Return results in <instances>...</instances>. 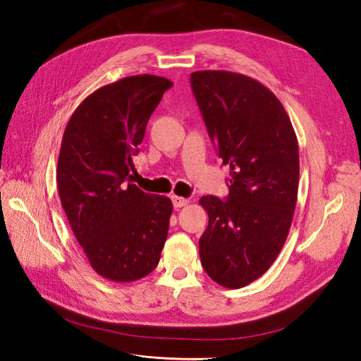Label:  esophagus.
<instances>
[{
    "instance_id": "34e87169",
    "label": "esophagus",
    "mask_w": 361,
    "mask_h": 361,
    "mask_svg": "<svg viewBox=\"0 0 361 361\" xmlns=\"http://www.w3.org/2000/svg\"><path fill=\"white\" fill-rule=\"evenodd\" d=\"M172 204H173V207H176V208H181V207H184V205H188V204H189V199H185V197H181V196H176V195H173V196H172Z\"/></svg>"
}]
</instances>
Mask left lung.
<instances>
[{"label": "left lung", "instance_id": "1", "mask_svg": "<svg viewBox=\"0 0 361 361\" xmlns=\"http://www.w3.org/2000/svg\"><path fill=\"white\" fill-rule=\"evenodd\" d=\"M190 85L219 157L231 166L226 201H199L209 219L199 256L217 284L241 288L271 268L287 239L299 188L298 138L283 104L257 80L196 71Z\"/></svg>", "mask_w": 361, "mask_h": 361}]
</instances>
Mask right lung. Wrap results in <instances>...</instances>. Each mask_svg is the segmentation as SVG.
<instances>
[{"instance_id": "1", "label": "right lung", "mask_w": 361, "mask_h": 361, "mask_svg": "<svg viewBox=\"0 0 361 361\" xmlns=\"http://www.w3.org/2000/svg\"><path fill=\"white\" fill-rule=\"evenodd\" d=\"M172 86L142 74L99 87L65 128L56 181L80 247L101 276L130 283L149 275L165 245L172 202L132 183L145 126Z\"/></svg>"}]
</instances>
